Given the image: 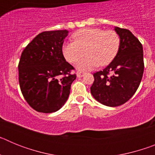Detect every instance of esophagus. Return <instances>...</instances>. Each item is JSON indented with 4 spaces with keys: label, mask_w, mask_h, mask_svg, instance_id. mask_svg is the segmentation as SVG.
<instances>
[{
    "label": "esophagus",
    "mask_w": 155,
    "mask_h": 155,
    "mask_svg": "<svg viewBox=\"0 0 155 155\" xmlns=\"http://www.w3.org/2000/svg\"><path fill=\"white\" fill-rule=\"evenodd\" d=\"M84 72H81V71L77 72V77H78V78H81V77L84 76Z\"/></svg>",
    "instance_id": "obj_1"
}]
</instances>
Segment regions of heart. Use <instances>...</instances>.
I'll return each instance as SVG.
<instances>
[{
    "mask_svg": "<svg viewBox=\"0 0 155 155\" xmlns=\"http://www.w3.org/2000/svg\"><path fill=\"white\" fill-rule=\"evenodd\" d=\"M73 39L74 42H64L63 54L66 60L72 64L84 56L85 51L87 56L76 64L77 69L80 71L91 70L99 64H109L120 50V35L113 30L83 28L74 34Z\"/></svg>",
    "mask_w": 155,
    "mask_h": 155,
    "instance_id": "b5f03b06",
    "label": "heart"
}]
</instances>
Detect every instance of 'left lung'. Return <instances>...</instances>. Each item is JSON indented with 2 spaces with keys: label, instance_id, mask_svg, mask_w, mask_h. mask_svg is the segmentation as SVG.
I'll return each mask as SVG.
<instances>
[{
  "label": "left lung",
  "instance_id": "1",
  "mask_svg": "<svg viewBox=\"0 0 155 155\" xmlns=\"http://www.w3.org/2000/svg\"><path fill=\"white\" fill-rule=\"evenodd\" d=\"M120 35L117 55L103 70L93 74L91 93L98 102L110 107L127 102L137 90L143 74V46L130 30L115 27ZM113 75L108 76L109 73Z\"/></svg>",
  "mask_w": 155,
  "mask_h": 155
}]
</instances>
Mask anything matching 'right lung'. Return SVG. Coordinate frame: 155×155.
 Wrapping results in <instances>:
<instances>
[{
	"instance_id": "1",
	"label": "right lung",
	"mask_w": 155,
	"mask_h": 155,
	"mask_svg": "<svg viewBox=\"0 0 155 155\" xmlns=\"http://www.w3.org/2000/svg\"><path fill=\"white\" fill-rule=\"evenodd\" d=\"M68 30L41 32L25 48L18 64L20 88L28 105L37 112L51 113L68 101L76 74L66 61L62 46Z\"/></svg>"
}]
</instances>
